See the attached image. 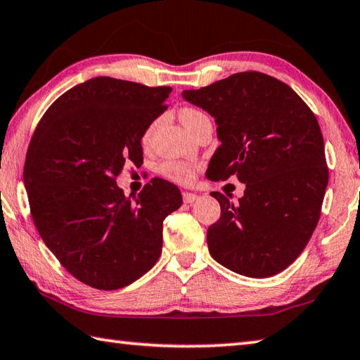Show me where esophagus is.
<instances>
[{
  "instance_id": "esophagus-1",
  "label": "esophagus",
  "mask_w": 360,
  "mask_h": 360,
  "mask_svg": "<svg viewBox=\"0 0 360 360\" xmlns=\"http://www.w3.org/2000/svg\"><path fill=\"white\" fill-rule=\"evenodd\" d=\"M199 199V195L198 194H194V193H183V202L185 203H193V202H195Z\"/></svg>"
}]
</instances>
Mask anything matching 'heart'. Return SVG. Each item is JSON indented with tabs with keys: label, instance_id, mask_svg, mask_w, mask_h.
<instances>
[{
	"label": "heart",
	"instance_id": "heart-1",
	"mask_svg": "<svg viewBox=\"0 0 360 360\" xmlns=\"http://www.w3.org/2000/svg\"><path fill=\"white\" fill-rule=\"evenodd\" d=\"M203 116H207V114L198 110V108L185 106L180 110V120L183 122V125H185L188 130H191L195 122L202 119ZM155 128H157V120L152 122V124L146 128L144 134H142V142H144V144H148V142L152 141ZM161 174L174 181L189 183L194 180L195 169L193 165H189V162H185V161H166L165 165L161 166Z\"/></svg>",
	"mask_w": 360,
	"mask_h": 360
}]
</instances>
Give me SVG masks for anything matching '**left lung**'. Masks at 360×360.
<instances>
[{"instance_id":"1","label":"left lung","mask_w":360,"mask_h":360,"mask_svg":"<svg viewBox=\"0 0 360 360\" xmlns=\"http://www.w3.org/2000/svg\"><path fill=\"white\" fill-rule=\"evenodd\" d=\"M183 98L218 125L221 146L207 177L246 183L236 205L212 193L221 218L208 227L210 254L241 276L281 273L307 246L329 180L315 114L288 84L252 70L185 91Z\"/></svg>"}]
</instances>
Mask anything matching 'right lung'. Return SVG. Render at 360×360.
<instances>
[{
  "label": "right lung",
  "mask_w": 360,
  "mask_h": 360,
  "mask_svg": "<svg viewBox=\"0 0 360 360\" xmlns=\"http://www.w3.org/2000/svg\"><path fill=\"white\" fill-rule=\"evenodd\" d=\"M171 91L92 78L54 100L31 138L23 180L32 221L59 263L92 288L144 276L161 255L162 221L181 205L180 189L162 179L136 200L116 185L125 165H142V134Z\"/></svg>",
  "instance_id": "add662e5"
}]
</instances>
